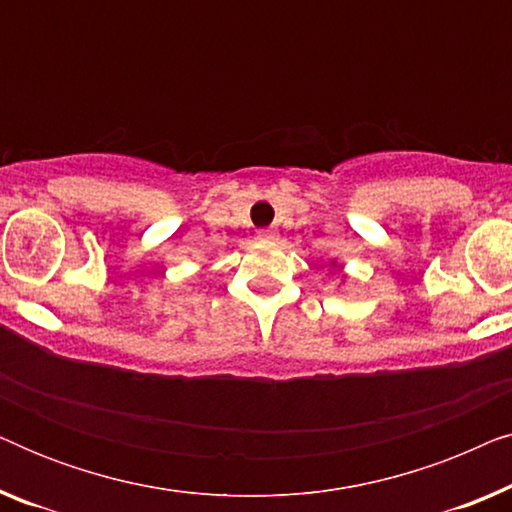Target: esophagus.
Instances as JSON below:
<instances>
[{
  "label": "esophagus",
  "mask_w": 512,
  "mask_h": 512,
  "mask_svg": "<svg viewBox=\"0 0 512 512\" xmlns=\"http://www.w3.org/2000/svg\"><path fill=\"white\" fill-rule=\"evenodd\" d=\"M256 235H258V240H263V242H275L277 240V230L275 228H261Z\"/></svg>",
  "instance_id": "34e87169"
}]
</instances>
